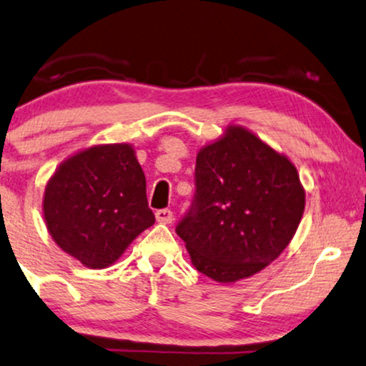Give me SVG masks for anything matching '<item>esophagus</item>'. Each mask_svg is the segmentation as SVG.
Segmentation results:
<instances>
[{
	"mask_svg": "<svg viewBox=\"0 0 366 366\" xmlns=\"http://www.w3.org/2000/svg\"><path fill=\"white\" fill-rule=\"evenodd\" d=\"M155 218L158 223H164V225H169V223L174 222V213L170 209H158L155 213Z\"/></svg>",
	"mask_w": 366,
	"mask_h": 366,
	"instance_id": "obj_1",
	"label": "esophagus"
}]
</instances>
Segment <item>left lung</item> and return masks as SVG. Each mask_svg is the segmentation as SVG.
I'll list each match as a JSON object with an SVG mask.
<instances>
[{"label":"left lung","instance_id":"1","mask_svg":"<svg viewBox=\"0 0 366 366\" xmlns=\"http://www.w3.org/2000/svg\"><path fill=\"white\" fill-rule=\"evenodd\" d=\"M305 209L297 167L247 127L230 124L196 157V194L177 235L218 283L250 278L292 242Z\"/></svg>","mask_w":366,"mask_h":366}]
</instances>
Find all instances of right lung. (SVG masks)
<instances>
[{
    "mask_svg": "<svg viewBox=\"0 0 366 366\" xmlns=\"http://www.w3.org/2000/svg\"><path fill=\"white\" fill-rule=\"evenodd\" d=\"M42 211L52 240L90 269H104L155 223L133 144H94L57 167Z\"/></svg>",
    "mask_w": 366,
    "mask_h": 366,
    "instance_id": "1",
    "label": "right lung"
}]
</instances>
